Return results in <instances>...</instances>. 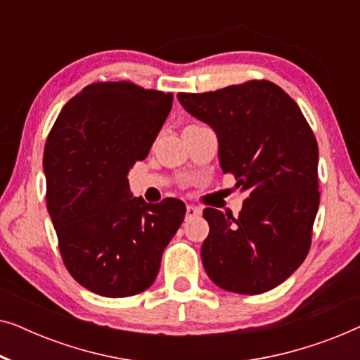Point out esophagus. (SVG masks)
<instances>
[{
    "instance_id": "obj_1",
    "label": "esophagus",
    "mask_w": 360,
    "mask_h": 360,
    "mask_svg": "<svg viewBox=\"0 0 360 360\" xmlns=\"http://www.w3.org/2000/svg\"><path fill=\"white\" fill-rule=\"evenodd\" d=\"M200 214H201L200 208H196V206H193V205L186 206V219L195 218V216H200Z\"/></svg>"
}]
</instances>
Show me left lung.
I'll list each match as a JSON object with an SVG mask.
<instances>
[{
  "label": "left lung",
  "instance_id": "obj_1",
  "mask_svg": "<svg viewBox=\"0 0 360 360\" xmlns=\"http://www.w3.org/2000/svg\"><path fill=\"white\" fill-rule=\"evenodd\" d=\"M176 98L216 131L223 174L245 193L238 218L203 211L206 274L228 292H269L309 252L319 206L316 137L297 103L269 80Z\"/></svg>",
  "mask_w": 360,
  "mask_h": 360
}]
</instances>
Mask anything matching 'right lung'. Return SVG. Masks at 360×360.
Returning <instances> with one entry per match:
<instances>
[{
	"label": "right lung",
	"instance_id": "obj_1",
	"mask_svg": "<svg viewBox=\"0 0 360 360\" xmlns=\"http://www.w3.org/2000/svg\"><path fill=\"white\" fill-rule=\"evenodd\" d=\"M174 95L132 82H98L62 108L44 149L47 210L73 278L110 298L154 283L162 252L184 223L176 198L146 203L127 172L149 154Z\"/></svg>",
	"mask_w": 360,
	"mask_h": 360
}]
</instances>
